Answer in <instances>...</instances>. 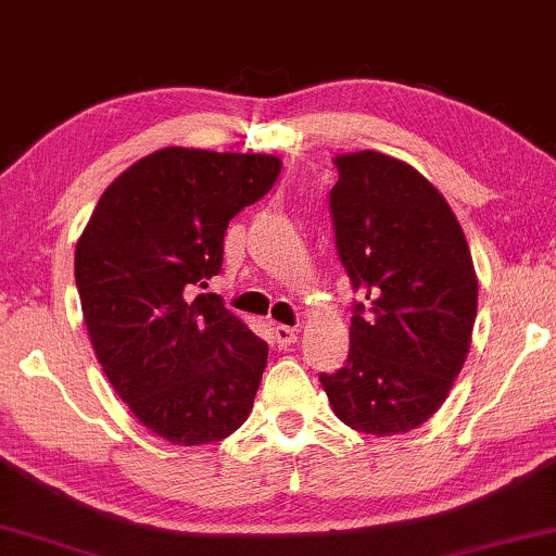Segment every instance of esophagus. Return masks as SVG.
<instances>
[{"label": "esophagus", "instance_id": "34e87169", "mask_svg": "<svg viewBox=\"0 0 556 556\" xmlns=\"http://www.w3.org/2000/svg\"><path fill=\"white\" fill-rule=\"evenodd\" d=\"M274 343H277L279 348L298 343V328H290V325H277V328H274Z\"/></svg>", "mask_w": 556, "mask_h": 556}]
</instances>
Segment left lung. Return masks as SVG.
I'll use <instances>...</instances> for the list:
<instances>
[{
    "mask_svg": "<svg viewBox=\"0 0 556 556\" xmlns=\"http://www.w3.org/2000/svg\"><path fill=\"white\" fill-rule=\"evenodd\" d=\"M332 162L338 254L361 302L348 364L320 383L343 425L391 438L440 409L468 358L476 266L445 195L412 165L374 150Z\"/></svg>",
    "mask_w": 556,
    "mask_h": 556,
    "instance_id": "obj_1",
    "label": "left lung"
}]
</instances>
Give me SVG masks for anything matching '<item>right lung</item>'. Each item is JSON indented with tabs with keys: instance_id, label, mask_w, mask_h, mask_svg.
<instances>
[{
	"instance_id": "add662e5",
	"label": "right lung",
	"mask_w": 556,
	"mask_h": 556,
	"mask_svg": "<svg viewBox=\"0 0 556 556\" xmlns=\"http://www.w3.org/2000/svg\"><path fill=\"white\" fill-rule=\"evenodd\" d=\"M274 154L165 147L103 190L76 243V285L103 374L173 445L226 440L247 421L269 348L201 294L224 266L236 213L271 190Z\"/></svg>"
}]
</instances>
